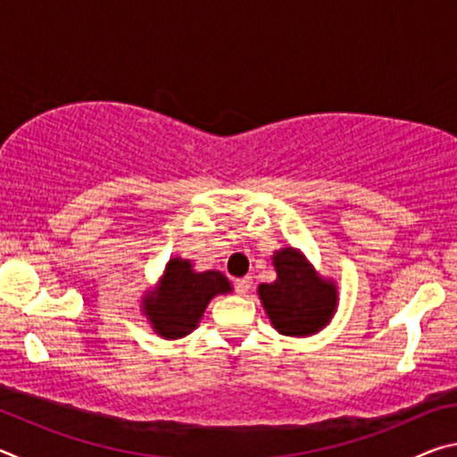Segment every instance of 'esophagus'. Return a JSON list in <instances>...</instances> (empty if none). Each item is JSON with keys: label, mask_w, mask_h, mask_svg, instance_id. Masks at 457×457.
Instances as JSON below:
<instances>
[{"label": "esophagus", "mask_w": 457, "mask_h": 457, "mask_svg": "<svg viewBox=\"0 0 457 457\" xmlns=\"http://www.w3.org/2000/svg\"><path fill=\"white\" fill-rule=\"evenodd\" d=\"M252 288V278L245 276V278H239V280H236V292L239 294V296H245L247 292H250Z\"/></svg>", "instance_id": "esophagus-1"}]
</instances>
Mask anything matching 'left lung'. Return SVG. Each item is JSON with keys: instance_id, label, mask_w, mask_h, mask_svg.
Segmentation results:
<instances>
[{"instance_id": "1", "label": "left lung", "mask_w": 457, "mask_h": 457, "mask_svg": "<svg viewBox=\"0 0 457 457\" xmlns=\"http://www.w3.org/2000/svg\"><path fill=\"white\" fill-rule=\"evenodd\" d=\"M276 280L260 284L258 296L270 324L284 337H312L328 327L338 308V286L316 272L298 247L272 253Z\"/></svg>"}]
</instances>
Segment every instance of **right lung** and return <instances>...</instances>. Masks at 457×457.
Returning <instances> with one entry per match:
<instances>
[{"mask_svg": "<svg viewBox=\"0 0 457 457\" xmlns=\"http://www.w3.org/2000/svg\"><path fill=\"white\" fill-rule=\"evenodd\" d=\"M231 282L220 270L193 268L191 260L169 258L154 288L141 296V312L154 335L177 340L191 335L204 319L207 304L220 294H229Z\"/></svg>", "mask_w": 457, "mask_h": 457, "instance_id": "obj_1", "label": "right lung"}]
</instances>
